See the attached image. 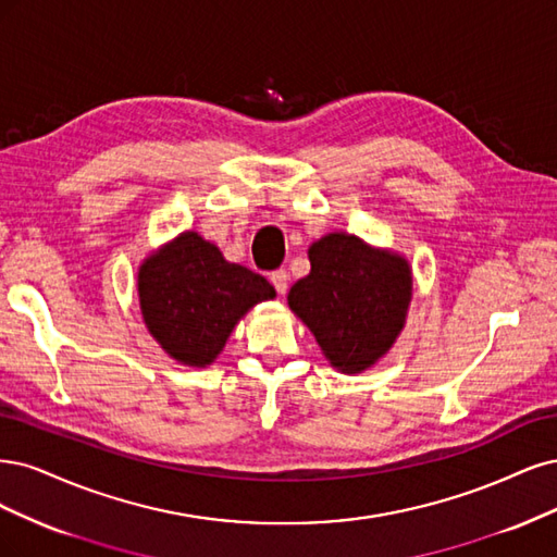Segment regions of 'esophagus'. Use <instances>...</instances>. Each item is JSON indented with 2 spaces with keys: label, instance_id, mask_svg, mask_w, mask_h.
Here are the masks:
<instances>
[{
  "label": "esophagus",
  "instance_id": "1",
  "mask_svg": "<svg viewBox=\"0 0 557 557\" xmlns=\"http://www.w3.org/2000/svg\"><path fill=\"white\" fill-rule=\"evenodd\" d=\"M271 282H273V286H275L280 296H284L286 289H289V275H286V271L271 273Z\"/></svg>",
  "mask_w": 557,
  "mask_h": 557
}]
</instances>
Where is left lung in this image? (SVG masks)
Returning a JSON list of instances; mask_svg holds the SVG:
<instances>
[{"label":"left lung","instance_id":"left-lung-1","mask_svg":"<svg viewBox=\"0 0 557 557\" xmlns=\"http://www.w3.org/2000/svg\"><path fill=\"white\" fill-rule=\"evenodd\" d=\"M310 275L289 292V308L312 331L329 363L345 374L372 368L405 329L411 268L405 257L329 233L308 249Z\"/></svg>","mask_w":557,"mask_h":557}]
</instances>
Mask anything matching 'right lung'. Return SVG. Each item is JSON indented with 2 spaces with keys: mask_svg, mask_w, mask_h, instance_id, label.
Returning <instances> with one entry per match:
<instances>
[{
  "mask_svg": "<svg viewBox=\"0 0 557 557\" xmlns=\"http://www.w3.org/2000/svg\"><path fill=\"white\" fill-rule=\"evenodd\" d=\"M138 298L161 349L177 363L206 368L238 321L257 302L275 298V289L249 268L228 263L218 245L185 231L140 263Z\"/></svg>",
  "mask_w": 557,
  "mask_h": 557,
  "instance_id": "right-lung-1",
  "label": "right lung"
}]
</instances>
